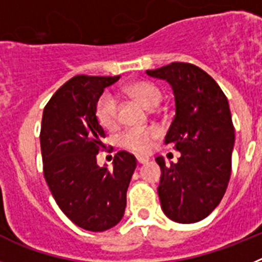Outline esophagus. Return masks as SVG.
I'll return each mask as SVG.
<instances>
[{
	"mask_svg": "<svg viewBox=\"0 0 262 262\" xmlns=\"http://www.w3.org/2000/svg\"><path fill=\"white\" fill-rule=\"evenodd\" d=\"M148 157H144V156H138L136 157V161H138V164H145L148 163Z\"/></svg>",
	"mask_w": 262,
	"mask_h": 262,
	"instance_id": "esophagus-1",
	"label": "esophagus"
}]
</instances>
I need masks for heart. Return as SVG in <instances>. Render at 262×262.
Wrapping results in <instances>:
<instances>
[{
    "label": "heart",
    "instance_id": "obj_1",
    "mask_svg": "<svg viewBox=\"0 0 262 262\" xmlns=\"http://www.w3.org/2000/svg\"><path fill=\"white\" fill-rule=\"evenodd\" d=\"M124 93L134 97L147 107H156L163 98L160 88L151 81H135L123 88ZM96 117L98 123L106 129H113L118 126L117 99L110 93H103L96 105ZM159 138V131L154 127L148 128H127L119 136L120 145L135 154H147L154 147L155 140Z\"/></svg>",
    "mask_w": 262,
    "mask_h": 262
}]
</instances>
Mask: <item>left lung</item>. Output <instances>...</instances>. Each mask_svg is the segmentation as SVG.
I'll use <instances>...</instances> for the list:
<instances>
[{"mask_svg":"<svg viewBox=\"0 0 262 262\" xmlns=\"http://www.w3.org/2000/svg\"><path fill=\"white\" fill-rule=\"evenodd\" d=\"M147 75L172 85L176 115L164 142L181 152L169 166L156 159L161 209L177 223H195L214 211L230 181L235 128L228 101L216 81L190 62H170Z\"/></svg>","mask_w":262,"mask_h":262,"instance_id":"8db88e82","label":"left lung"}]
</instances>
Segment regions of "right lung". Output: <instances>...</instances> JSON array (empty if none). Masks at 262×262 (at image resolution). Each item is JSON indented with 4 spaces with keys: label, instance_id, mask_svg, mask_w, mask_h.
<instances>
[{
    "label": "right lung",
    "instance_id": "add662e5",
    "mask_svg": "<svg viewBox=\"0 0 262 262\" xmlns=\"http://www.w3.org/2000/svg\"><path fill=\"white\" fill-rule=\"evenodd\" d=\"M120 76H75L46 105L41 118L43 173L57 206L76 226L93 232L123 217L126 193L136 159L119 151L113 169L97 165L105 131L96 117L97 101Z\"/></svg>",
    "mask_w": 262,
    "mask_h": 262
}]
</instances>
